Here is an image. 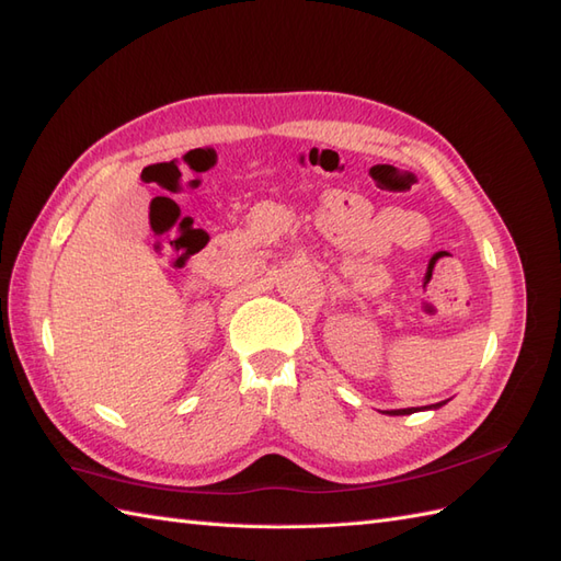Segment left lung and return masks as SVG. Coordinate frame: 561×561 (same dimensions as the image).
Masks as SVG:
<instances>
[{"mask_svg":"<svg viewBox=\"0 0 561 561\" xmlns=\"http://www.w3.org/2000/svg\"><path fill=\"white\" fill-rule=\"evenodd\" d=\"M431 407H440V402L438 404H431ZM414 412H416V407H409V409H392V412H388V414L400 416V414H414Z\"/></svg>","mask_w":561,"mask_h":561,"instance_id":"left-lung-1","label":"left lung"}]
</instances>
